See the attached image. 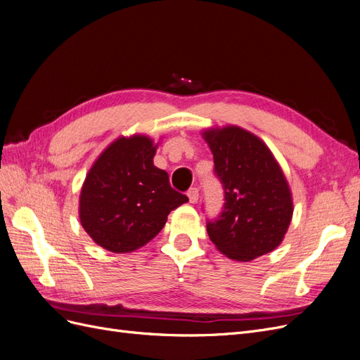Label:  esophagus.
<instances>
[{
    "instance_id": "obj_1",
    "label": "esophagus",
    "mask_w": 360,
    "mask_h": 360,
    "mask_svg": "<svg viewBox=\"0 0 360 360\" xmlns=\"http://www.w3.org/2000/svg\"><path fill=\"white\" fill-rule=\"evenodd\" d=\"M188 197H189V201H191L192 204L197 202V201H198V197H200L198 189H197V188H191V189L188 191Z\"/></svg>"
}]
</instances>
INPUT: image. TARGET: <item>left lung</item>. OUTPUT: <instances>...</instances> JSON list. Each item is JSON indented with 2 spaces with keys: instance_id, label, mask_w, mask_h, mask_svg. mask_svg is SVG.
<instances>
[{
  "instance_id": "8db88e82",
  "label": "left lung",
  "mask_w": 360,
  "mask_h": 360,
  "mask_svg": "<svg viewBox=\"0 0 360 360\" xmlns=\"http://www.w3.org/2000/svg\"><path fill=\"white\" fill-rule=\"evenodd\" d=\"M214 174L224 188V207L207 221L210 240L224 255L250 261L278 248L292 216L288 183L269 147L237 126L209 129Z\"/></svg>"
}]
</instances>
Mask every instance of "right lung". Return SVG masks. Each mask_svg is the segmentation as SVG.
<instances>
[{
    "instance_id": "obj_1",
    "label": "right lung",
    "mask_w": 360,
    "mask_h": 360,
    "mask_svg": "<svg viewBox=\"0 0 360 360\" xmlns=\"http://www.w3.org/2000/svg\"><path fill=\"white\" fill-rule=\"evenodd\" d=\"M148 136L118 138L93 163L81 189L79 219L93 240L126 254L156 237L168 214L188 197L174 191L167 171L153 165Z\"/></svg>"
}]
</instances>
